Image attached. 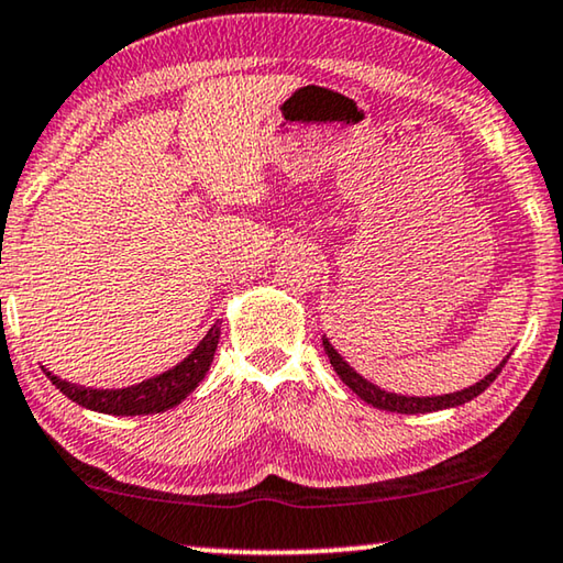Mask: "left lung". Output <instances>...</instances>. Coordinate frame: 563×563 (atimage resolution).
<instances>
[{"label":"left lung","instance_id":"8db88e82","mask_svg":"<svg viewBox=\"0 0 563 563\" xmlns=\"http://www.w3.org/2000/svg\"><path fill=\"white\" fill-rule=\"evenodd\" d=\"M323 349H325V354H329V358H331L333 372L341 376V382L346 384L351 391H356L358 397L366 401V405H372L376 409H387V412H399V415H424V412H438V409L465 405V401L475 399L477 394H483L485 389H488L490 384L496 382V376L500 374V368L506 366V362H508V358H503V364L498 368H493V372L485 376V379H481L477 384H473V387H467L463 391L444 394V397H401V394H391V391H384L379 387H374V384H368L364 376H358L354 368H351L339 356V351L331 346L329 339H323Z\"/></svg>","mask_w":563,"mask_h":563}]
</instances>
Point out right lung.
Returning <instances> with one entry per match:
<instances>
[{
  "label": "right lung",
  "mask_w": 563,
  "mask_h": 563,
  "mask_svg": "<svg viewBox=\"0 0 563 563\" xmlns=\"http://www.w3.org/2000/svg\"><path fill=\"white\" fill-rule=\"evenodd\" d=\"M217 343H220V321L209 329V333L201 339L199 346L191 351L181 364H176L174 368H169V372L154 376V379H146L136 384V387H125V389L78 387V384L65 382L53 372H45V374L67 399L78 401L80 407L93 409V412L115 415V417L156 415L176 407L181 399H187L189 394L199 387V382L205 379L209 366H212Z\"/></svg>",
  "instance_id": "obj_1"
}]
</instances>
